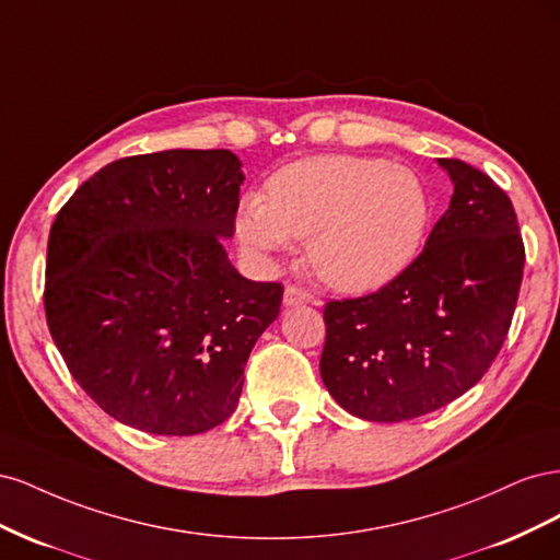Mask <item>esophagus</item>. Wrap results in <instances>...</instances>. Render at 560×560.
<instances>
[{
	"label": "esophagus",
	"mask_w": 560,
	"mask_h": 560,
	"mask_svg": "<svg viewBox=\"0 0 560 560\" xmlns=\"http://www.w3.org/2000/svg\"><path fill=\"white\" fill-rule=\"evenodd\" d=\"M315 301V296L303 290V287H296V284H287L284 287V306H301V303H311Z\"/></svg>",
	"instance_id": "esophagus-1"
}]
</instances>
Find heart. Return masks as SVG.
Listing matches in <instances>:
<instances>
[{
	"label": "heart",
	"instance_id": "heart-1",
	"mask_svg": "<svg viewBox=\"0 0 560 560\" xmlns=\"http://www.w3.org/2000/svg\"><path fill=\"white\" fill-rule=\"evenodd\" d=\"M430 219L428 186L409 167L336 154L284 165L270 177L268 196H245L235 233L259 257L308 238L322 280L369 292L418 257Z\"/></svg>",
	"mask_w": 560,
	"mask_h": 560
}]
</instances>
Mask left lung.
Here are the masks:
<instances>
[{"label": "left lung", "instance_id": "obj_1", "mask_svg": "<svg viewBox=\"0 0 560 560\" xmlns=\"http://www.w3.org/2000/svg\"><path fill=\"white\" fill-rule=\"evenodd\" d=\"M439 165L451 206L418 257L381 290L325 306L322 381L364 420H411L465 395L512 327L525 264L512 200L465 161Z\"/></svg>", "mask_w": 560, "mask_h": 560}]
</instances>
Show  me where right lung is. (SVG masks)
<instances>
[{
    "mask_svg": "<svg viewBox=\"0 0 560 560\" xmlns=\"http://www.w3.org/2000/svg\"><path fill=\"white\" fill-rule=\"evenodd\" d=\"M241 161L229 149L118 159L83 182L48 235V331L100 409L151 434L208 432L280 315L282 284L226 257Z\"/></svg>",
    "mask_w": 560,
    "mask_h": 560,
    "instance_id": "right-lung-1",
    "label": "right lung"
}]
</instances>
